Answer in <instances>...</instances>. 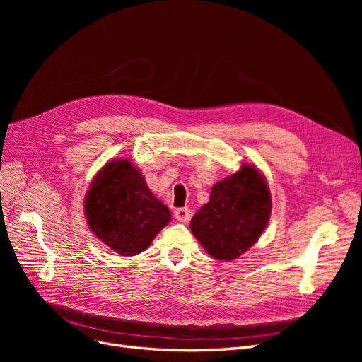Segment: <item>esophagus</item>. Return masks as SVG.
Wrapping results in <instances>:
<instances>
[{
	"label": "esophagus",
	"mask_w": 362,
	"mask_h": 362,
	"mask_svg": "<svg viewBox=\"0 0 362 362\" xmlns=\"http://www.w3.org/2000/svg\"><path fill=\"white\" fill-rule=\"evenodd\" d=\"M175 218H177L178 222H189L190 221V208L184 206V208H178V210H175Z\"/></svg>",
	"instance_id": "esophagus-1"
}]
</instances>
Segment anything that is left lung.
Instances as JSON below:
<instances>
[{"label":"left lung","mask_w":362,"mask_h":362,"mask_svg":"<svg viewBox=\"0 0 362 362\" xmlns=\"http://www.w3.org/2000/svg\"><path fill=\"white\" fill-rule=\"evenodd\" d=\"M266 178L250 164L213 185L210 201L190 222L204 249L216 259L231 261L254 245L270 218Z\"/></svg>","instance_id":"obj_1"}]
</instances>
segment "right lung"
Returning <instances> with one entry per match:
<instances>
[{"label":"right lung","mask_w":362,"mask_h":362,"mask_svg":"<svg viewBox=\"0 0 362 362\" xmlns=\"http://www.w3.org/2000/svg\"><path fill=\"white\" fill-rule=\"evenodd\" d=\"M92 233L124 257L144 252L170 222V211L128 160H112L96 173L84 199Z\"/></svg>","instance_id":"1"}]
</instances>
